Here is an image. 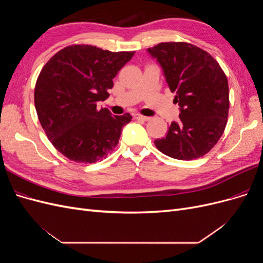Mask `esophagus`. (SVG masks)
Returning a JSON list of instances; mask_svg holds the SVG:
<instances>
[{"label":"esophagus","mask_w":263,"mask_h":263,"mask_svg":"<svg viewBox=\"0 0 263 263\" xmlns=\"http://www.w3.org/2000/svg\"><path fill=\"white\" fill-rule=\"evenodd\" d=\"M134 118L140 119V121H149V119H150V117L144 116V115H140V114H135V115H134Z\"/></svg>","instance_id":"1"}]
</instances>
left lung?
<instances>
[{"label":"left lung","instance_id":"left-lung-1","mask_svg":"<svg viewBox=\"0 0 263 263\" xmlns=\"http://www.w3.org/2000/svg\"><path fill=\"white\" fill-rule=\"evenodd\" d=\"M148 52L163 69L166 83L176 93L180 121L155 145L179 160L201 158L217 144L229 110L228 81L219 63L197 46L184 42L160 43Z\"/></svg>","mask_w":263,"mask_h":263}]
</instances>
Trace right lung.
<instances>
[{"mask_svg":"<svg viewBox=\"0 0 263 263\" xmlns=\"http://www.w3.org/2000/svg\"><path fill=\"white\" fill-rule=\"evenodd\" d=\"M134 53L71 45L42 69L34 95L38 119L53 147L70 160L94 163L116 148L132 115H110L97 103L109 97L113 79Z\"/></svg>","mask_w":263,"mask_h":263,"instance_id":"right-lung-1","label":"right lung"}]
</instances>
